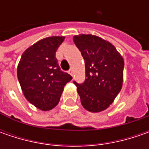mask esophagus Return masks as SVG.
I'll use <instances>...</instances> for the list:
<instances>
[{"instance_id":"obj_1","label":"esophagus","mask_w":149,"mask_h":149,"mask_svg":"<svg viewBox=\"0 0 149 149\" xmlns=\"http://www.w3.org/2000/svg\"><path fill=\"white\" fill-rule=\"evenodd\" d=\"M68 73L71 75V76H73V74H74V72H73V69L72 68H70V70H69V71H68Z\"/></svg>"}]
</instances>
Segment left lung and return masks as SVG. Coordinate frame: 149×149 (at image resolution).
Instances as JSON below:
<instances>
[{"label":"left lung","instance_id":"8db88e82","mask_svg":"<svg viewBox=\"0 0 149 149\" xmlns=\"http://www.w3.org/2000/svg\"><path fill=\"white\" fill-rule=\"evenodd\" d=\"M73 40L81 52L85 65L84 82L79 84L74 81L81 104L89 112L103 111L122 89L123 57L111 43L99 36L79 35Z\"/></svg>","mask_w":149,"mask_h":149}]
</instances>
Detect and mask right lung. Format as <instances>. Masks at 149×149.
Masks as SVG:
<instances>
[{
  "label": "right lung",
  "instance_id": "add662e5",
  "mask_svg": "<svg viewBox=\"0 0 149 149\" xmlns=\"http://www.w3.org/2000/svg\"><path fill=\"white\" fill-rule=\"evenodd\" d=\"M64 36L39 40L22 54L17 77L26 99L40 110H50L58 104L70 74L60 70L55 52Z\"/></svg>",
  "mask_w": 149,
  "mask_h": 149
}]
</instances>
